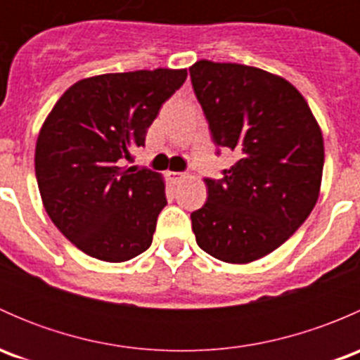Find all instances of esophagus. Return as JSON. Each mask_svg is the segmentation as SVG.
I'll return each instance as SVG.
<instances>
[{
  "instance_id": "34e87169",
  "label": "esophagus",
  "mask_w": 360,
  "mask_h": 360,
  "mask_svg": "<svg viewBox=\"0 0 360 360\" xmlns=\"http://www.w3.org/2000/svg\"><path fill=\"white\" fill-rule=\"evenodd\" d=\"M169 179L172 181L174 184H177V183H181V181L186 179V174L184 172H169Z\"/></svg>"
}]
</instances>
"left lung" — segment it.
<instances>
[{
    "label": "left lung",
    "mask_w": 360,
    "mask_h": 360,
    "mask_svg": "<svg viewBox=\"0 0 360 360\" xmlns=\"http://www.w3.org/2000/svg\"><path fill=\"white\" fill-rule=\"evenodd\" d=\"M191 83L216 146L237 153L219 181L203 179L207 202L191 212L202 250L245 264L281 248L321 193L324 139L310 106L282 76L202 59Z\"/></svg>",
    "instance_id": "1"
}]
</instances>
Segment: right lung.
I'll use <instances>...</instances> for the list:
<instances>
[{
  "instance_id": "add662e5",
  "label": "right lung",
  "mask_w": 360,
  "mask_h": 360,
  "mask_svg": "<svg viewBox=\"0 0 360 360\" xmlns=\"http://www.w3.org/2000/svg\"><path fill=\"white\" fill-rule=\"evenodd\" d=\"M186 69L158 68L90 76L60 96L39 129L34 169L46 214L96 259L122 263L151 245L165 181L122 167L144 146L162 104Z\"/></svg>"
}]
</instances>
